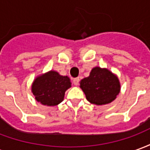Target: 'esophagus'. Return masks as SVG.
I'll return each mask as SVG.
<instances>
[{
  "label": "esophagus",
  "mask_w": 150,
  "mask_h": 150,
  "mask_svg": "<svg viewBox=\"0 0 150 150\" xmlns=\"http://www.w3.org/2000/svg\"><path fill=\"white\" fill-rule=\"evenodd\" d=\"M79 78L73 79V83H74L75 86H77V85L79 84Z\"/></svg>",
  "instance_id": "esophagus-1"
}]
</instances>
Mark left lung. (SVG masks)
<instances>
[{
  "label": "left lung",
  "mask_w": 150,
  "mask_h": 150,
  "mask_svg": "<svg viewBox=\"0 0 150 150\" xmlns=\"http://www.w3.org/2000/svg\"><path fill=\"white\" fill-rule=\"evenodd\" d=\"M80 88L90 103L103 105L116 99L120 85L118 78L108 70L95 67L88 77L82 79Z\"/></svg>",
  "instance_id": "obj_1"
}]
</instances>
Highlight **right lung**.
Masks as SVG:
<instances>
[{
	"label": "right lung",
	"instance_id": "right-lung-1",
	"mask_svg": "<svg viewBox=\"0 0 150 150\" xmlns=\"http://www.w3.org/2000/svg\"><path fill=\"white\" fill-rule=\"evenodd\" d=\"M71 88L70 79L56 71H49L34 80L32 92L41 104L54 106L63 100L65 91Z\"/></svg>",
	"mask_w": 150,
	"mask_h": 150
}]
</instances>
